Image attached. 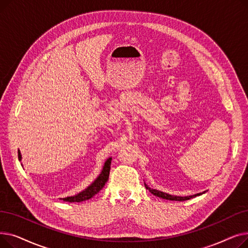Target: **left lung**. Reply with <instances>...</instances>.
<instances>
[{
    "label": "left lung",
    "instance_id": "8db88e82",
    "mask_svg": "<svg viewBox=\"0 0 248 248\" xmlns=\"http://www.w3.org/2000/svg\"><path fill=\"white\" fill-rule=\"evenodd\" d=\"M145 187H146L153 195H155V196L163 198V199H166V200H172V201H185V200H189V199H191V198L199 196V195L205 193V192H203V193H198V194H195V195H191V196L181 197V196H174V195L167 194V193H164V192H162V191L155 190V189H152V188H150L147 184H145Z\"/></svg>",
    "mask_w": 248,
    "mask_h": 248
}]
</instances>
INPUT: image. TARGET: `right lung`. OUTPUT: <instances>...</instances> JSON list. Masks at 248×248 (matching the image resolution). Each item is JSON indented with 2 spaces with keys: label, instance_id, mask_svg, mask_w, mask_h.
I'll use <instances>...</instances> for the list:
<instances>
[{
  "label": "right lung",
  "instance_id": "1",
  "mask_svg": "<svg viewBox=\"0 0 248 248\" xmlns=\"http://www.w3.org/2000/svg\"><path fill=\"white\" fill-rule=\"evenodd\" d=\"M18 158H19V161L21 162L22 155L19 150H18ZM110 164H111V158H108L106 161V163H104L99 176L86 189H84L80 193L74 195V196L61 198V200L66 201V202H82L93 198L95 194H97L103 188V186L106 185V183L108 182L109 177V171H110Z\"/></svg>",
  "mask_w": 248,
  "mask_h": 248
}]
</instances>
